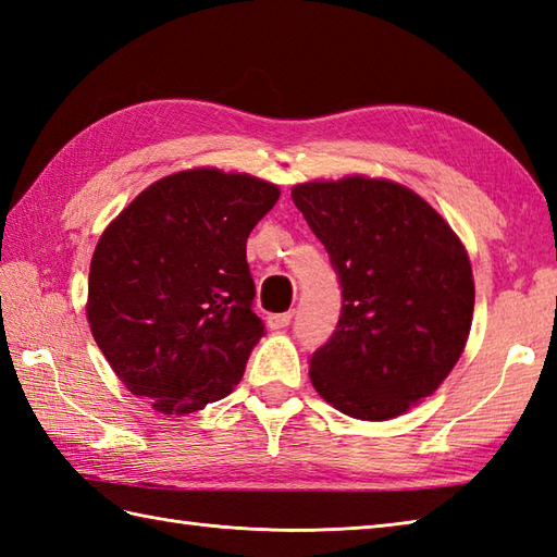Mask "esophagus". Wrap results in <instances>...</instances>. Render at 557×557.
<instances>
[{
	"label": "esophagus",
	"mask_w": 557,
	"mask_h": 557,
	"mask_svg": "<svg viewBox=\"0 0 557 557\" xmlns=\"http://www.w3.org/2000/svg\"><path fill=\"white\" fill-rule=\"evenodd\" d=\"M292 318H294V311H287V313H275V315H270V318H268V325H270L272 330H282V327H287V325L292 323Z\"/></svg>",
	"instance_id": "esophagus-1"
}]
</instances>
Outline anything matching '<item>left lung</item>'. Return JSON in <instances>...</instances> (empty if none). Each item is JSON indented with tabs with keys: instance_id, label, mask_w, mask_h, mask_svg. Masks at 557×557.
<instances>
[{
	"instance_id": "left-lung-1",
	"label": "left lung",
	"mask_w": 557,
	"mask_h": 557,
	"mask_svg": "<svg viewBox=\"0 0 557 557\" xmlns=\"http://www.w3.org/2000/svg\"><path fill=\"white\" fill-rule=\"evenodd\" d=\"M292 200L342 285L337 330L311 357L315 393L351 419H395L433 395L465 351L467 248L441 212L389 180L306 182Z\"/></svg>"
}]
</instances>
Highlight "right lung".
<instances>
[{"mask_svg": "<svg viewBox=\"0 0 557 557\" xmlns=\"http://www.w3.org/2000/svg\"><path fill=\"white\" fill-rule=\"evenodd\" d=\"M280 188L215 168L162 176L108 230L90 260L86 315L128 393L191 413L242 381L263 323L246 239Z\"/></svg>", "mask_w": 557, "mask_h": 557, "instance_id": "1", "label": "right lung"}]
</instances>
